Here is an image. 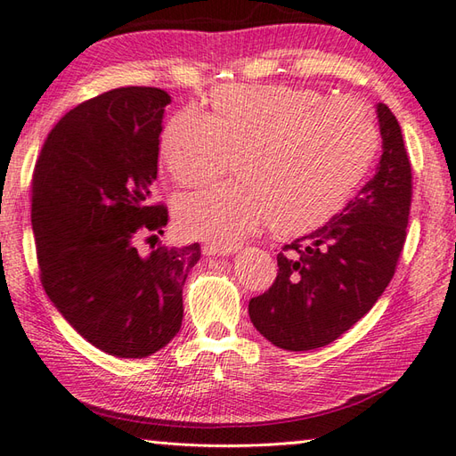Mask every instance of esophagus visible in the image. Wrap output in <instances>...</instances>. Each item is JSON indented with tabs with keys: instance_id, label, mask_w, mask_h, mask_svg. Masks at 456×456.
<instances>
[{
	"instance_id": "esophagus-1",
	"label": "esophagus",
	"mask_w": 456,
	"mask_h": 456,
	"mask_svg": "<svg viewBox=\"0 0 456 456\" xmlns=\"http://www.w3.org/2000/svg\"><path fill=\"white\" fill-rule=\"evenodd\" d=\"M238 249V246H220L215 244V241H208V244L202 246V254L204 256H230L234 254Z\"/></svg>"
}]
</instances>
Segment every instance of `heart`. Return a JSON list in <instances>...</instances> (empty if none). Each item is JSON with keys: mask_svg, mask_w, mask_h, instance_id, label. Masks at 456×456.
<instances>
[{"mask_svg": "<svg viewBox=\"0 0 456 456\" xmlns=\"http://www.w3.org/2000/svg\"><path fill=\"white\" fill-rule=\"evenodd\" d=\"M210 104L212 114L176 111L161 135L163 163L183 187L215 179L236 153L238 179L176 200V222L192 238L232 246L265 220L275 234H305L342 208L378 151L376 118L350 96L232 85Z\"/></svg>", "mask_w": 456, "mask_h": 456, "instance_id": "b5f03b06", "label": "heart"}]
</instances>
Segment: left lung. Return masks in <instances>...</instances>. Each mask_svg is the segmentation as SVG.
<instances>
[{
	"label": "left lung",
	"instance_id": "obj_1",
	"mask_svg": "<svg viewBox=\"0 0 456 456\" xmlns=\"http://www.w3.org/2000/svg\"><path fill=\"white\" fill-rule=\"evenodd\" d=\"M382 157L358 194L311 234L277 254V277L249 301L254 327L283 350L330 345L358 322L392 281L411 208V163L402 127L376 106Z\"/></svg>",
	"mask_w": 456,
	"mask_h": 456
}]
</instances>
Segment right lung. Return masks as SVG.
<instances>
[{
  "label": "right lung",
  "mask_w": 456,
  "mask_h": 456,
  "mask_svg": "<svg viewBox=\"0 0 456 456\" xmlns=\"http://www.w3.org/2000/svg\"><path fill=\"white\" fill-rule=\"evenodd\" d=\"M161 88L104 92L67 111L45 139L31 183L41 283L70 327L118 358L155 354L181 329L183 285L200 244L139 254L169 220L151 202Z\"/></svg>",
  "instance_id": "obj_1"
}]
</instances>
